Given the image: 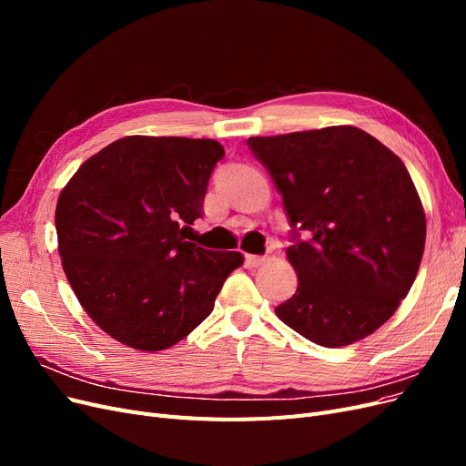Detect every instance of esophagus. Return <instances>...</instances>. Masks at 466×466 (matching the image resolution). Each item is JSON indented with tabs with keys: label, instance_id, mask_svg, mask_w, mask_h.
<instances>
[{
	"label": "esophagus",
	"instance_id": "esophagus-1",
	"mask_svg": "<svg viewBox=\"0 0 466 466\" xmlns=\"http://www.w3.org/2000/svg\"><path fill=\"white\" fill-rule=\"evenodd\" d=\"M245 260H247V264H248L250 268H258V266H262V264L266 262L264 257H257V255H247Z\"/></svg>",
	"mask_w": 466,
	"mask_h": 466
}]
</instances>
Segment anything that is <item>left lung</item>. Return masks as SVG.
Listing matches in <instances>:
<instances>
[{"label": "left lung", "mask_w": 466, "mask_h": 466, "mask_svg": "<svg viewBox=\"0 0 466 466\" xmlns=\"http://www.w3.org/2000/svg\"><path fill=\"white\" fill-rule=\"evenodd\" d=\"M247 144L270 171L295 231L286 255L299 286L276 315L327 348L373 334L410 291L426 245V214L404 163L356 126Z\"/></svg>", "instance_id": "1"}]
</instances>
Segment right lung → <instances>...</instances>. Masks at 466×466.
Here are the masks:
<instances>
[{"label":"right lung","instance_id":"1","mask_svg":"<svg viewBox=\"0 0 466 466\" xmlns=\"http://www.w3.org/2000/svg\"><path fill=\"white\" fill-rule=\"evenodd\" d=\"M216 139L128 136L83 163L56 204L66 278L98 329L120 344L161 351L214 311L235 250L187 241L202 218Z\"/></svg>","mask_w":466,"mask_h":466}]
</instances>
